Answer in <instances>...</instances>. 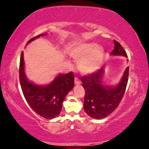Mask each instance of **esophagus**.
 <instances>
[{
	"label": "esophagus",
	"mask_w": 149,
	"mask_h": 149,
	"mask_svg": "<svg viewBox=\"0 0 149 149\" xmlns=\"http://www.w3.org/2000/svg\"><path fill=\"white\" fill-rule=\"evenodd\" d=\"M75 84L76 85H79L81 84L80 80L78 78H75Z\"/></svg>",
	"instance_id": "34e87169"
}]
</instances>
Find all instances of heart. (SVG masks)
Segmentation results:
<instances>
[{"instance_id":"heart-1","label":"heart","mask_w":149,"mask_h":149,"mask_svg":"<svg viewBox=\"0 0 149 149\" xmlns=\"http://www.w3.org/2000/svg\"><path fill=\"white\" fill-rule=\"evenodd\" d=\"M70 56L79 61L78 67L85 74L95 73L101 66L104 58V50L95 42H84L70 50Z\"/></svg>"}]
</instances>
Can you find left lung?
<instances>
[{"label": "left lung", "mask_w": 149, "mask_h": 149, "mask_svg": "<svg viewBox=\"0 0 149 149\" xmlns=\"http://www.w3.org/2000/svg\"><path fill=\"white\" fill-rule=\"evenodd\" d=\"M114 49L112 56L127 58V54L119 42L114 40ZM104 67L87 76L82 77V86L85 90L84 102L85 112L95 119L100 120L116 110L122 100L128 81L129 66L123 72L120 81L115 85H106L104 81Z\"/></svg>", "instance_id": "obj_1"}]
</instances>
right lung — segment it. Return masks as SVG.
Returning a JSON list of instances; mask_svg holds the SVG:
<instances>
[{"label": "right lung", "instance_id": "obj_1", "mask_svg": "<svg viewBox=\"0 0 149 149\" xmlns=\"http://www.w3.org/2000/svg\"><path fill=\"white\" fill-rule=\"evenodd\" d=\"M45 35L47 33L33 37L26 45ZM19 81L25 99L33 110L44 118L51 120L61 112L65 97L74 88V76L72 72L66 74H59L49 84H35L26 76L22 51L19 63Z\"/></svg>", "mask_w": 149, "mask_h": 149}]
</instances>
